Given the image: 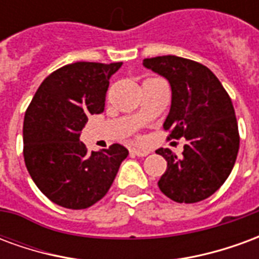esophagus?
<instances>
[{"label": "esophagus", "mask_w": 259, "mask_h": 259, "mask_svg": "<svg viewBox=\"0 0 259 259\" xmlns=\"http://www.w3.org/2000/svg\"><path fill=\"white\" fill-rule=\"evenodd\" d=\"M132 154H135V155H137V157H147L148 154H150V151L148 150H141V148H132Z\"/></svg>", "instance_id": "34e87169"}]
</instances>
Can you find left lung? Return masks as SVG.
Here are the masks:
<instances>
[{"instance_id":"obj_1","label":"left lung","mask_w":259,"mask_h":259,"mask_svg":"<svg viewBox=\"0 0 259 259\" xmlns=\"http://www.w3.org/2000/svg\"><path fill=\"white\" fill-rule=\"evenodd\" d=\"M143 65L168 80L172 104L163 129L168 139L186 137L182 157L159 148L168 168L159 190L176 202L208 198L225 183L237 158L239 127L233 104L222 83L204 65L175 55L147 58Z\"/></svg>"}]
</instances>
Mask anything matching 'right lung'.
Segmentation results:
<instances>
[{
    "mask_svg": "<svg viewBox=\"0 0 259 259\" xmlns=\"http://www.w3.org/2000/svg\"><path fill=\"white\" fill-rule=\"evenodd\" d=\"M122 62L65 65L44 79L23 122V157L47 198L84 209L107 194L129 151L120 144L87 151L80 132L87 116L104 112L109 79Z\"/></svg>",
    "mask_w": 259,
    "mask_h": 259,
    "instance_id": "right-lung-1",
    "label": "right lung"
}]
</instances>
